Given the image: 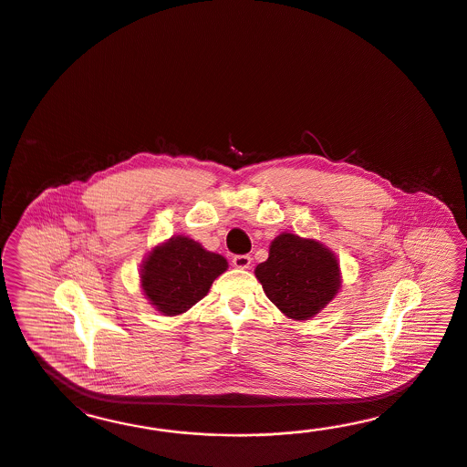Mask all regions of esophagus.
<instances>
[{
    "label": "esophagus",
    "instance_id": "esophagus-1",
    "mask_svg": "<svg viewBox=\"0 0 467 467\" xmlns=\"http://www.w3.org/2000/svg\"><path fill=\"white\" fill-rule=\"evenodd\" d=\"M250 264H252V256L250 254H236V256H233V265L236 269H250Z\"/></svg>",
    "mask_w": 467,
    "mask_h": 467
}]
</instances>
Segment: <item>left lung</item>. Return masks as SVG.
Instances as JSON below:
<instances>
[{
	"instance_id": "1",
	"label": "left lung",
	"mask_w": 467,
	"mask_h": 467,
	"mask_svg": "<svg viewBox=\"0 0 467 467\" xmlns=\"http://www.w3.org/2000/svg\"><path fill=\"white\" fill-rule=\"evenodd\" d=\"M256 279L270 301L293 320H310L340 289L339 262L322 243L283 233L270 243Z\"/></svg>"
}]
</instances>
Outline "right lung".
Segmentation results:
<instances>
[{
	"instance_id": "obj_1",
	"label": "right lung",
	"mask_w": 467,
	"mask_h": 467,
	"mask_svg": "<svg viewBox=\"0 0 467 467\" xmlns=\"http://www.w3.org/2000/svg\"><path fill=\"white\" fill-rule=\"evenodd\" d=\"M226 269L223 254L207 252L186 236H174L156 246L143 260L141 289L157 311L174 317L205 296Z\"/></svg>"
}]
</instances>
